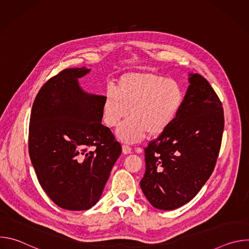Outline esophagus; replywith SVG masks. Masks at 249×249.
<instances>
[{
  "label": "esophagus",
  "mask_w": 249,
  "mask_h": 249,
  "mask_svg": "<svg viewBox=\"0 0 249 249\" xmlns=\"http://www.w3.org/2000/svg\"><path fill=\"white\" fill-rule=\"evenodd\" d=\"M131 152H132V149L129 146H126V145L122 146V153L124 155H129V154H131Z\"/></svg>",
  "instance_id": "1"
}]
</instances>
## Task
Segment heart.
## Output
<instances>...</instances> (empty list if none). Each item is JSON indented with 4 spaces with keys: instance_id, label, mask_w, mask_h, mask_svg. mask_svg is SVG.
<instances>
[{
    "instance_id": "1",
    "label": "heart",
    "mask_w": 249,
    "mask_h": 249,
    "mask_svg": "<svg viewBox=\"0 0 249 249\" xmlns=\"http://www.w3.org/2000/svg\"><path fill=\"white\" fill-rule=\"evenodd\" d=\"M184 89L174 80L149 71L129 72L117 82V89H107L102 104V114L108 127L117 126L131 114L116 131L117 138L128 144L143 140L147 134L158 137L166 131L178 115Z\"/></svg>"
}]
</instances>
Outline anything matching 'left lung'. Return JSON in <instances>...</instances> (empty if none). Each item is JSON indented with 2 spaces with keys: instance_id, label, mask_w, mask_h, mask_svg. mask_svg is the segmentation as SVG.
<instances>
[{
  "instance_id": "8db88e82",
  "label": "left lung",
  "mask_w": 249,
  "mask_h": 249,
  "mask_svg": "<svg viewBox=\"0 0 249 249\" xmlns=\"http://www.w3.org/2000/svg\"><path fill=\"white\" fill-rule=\"evenodd\" d=\"M182 107L170 127L145 149L140 185L157 209L174 210L192 200L209 179L225 126L223 105L208 81L189 74Z\"/></svg>"
}]
</instances>
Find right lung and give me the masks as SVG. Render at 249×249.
Here are the masks:
<instances>
[{
  "label": "right lung",
  "mask_w": 249,
  "mask_h": 249,
  "mask_svg": "<svg viewBox=\"0 0 249 249\" xmlns=\"http://www.w3.org/2000/svg\"><path fill=\"white\" fill-rule=\"evenodd\" d=\"M89 72L86 67L65 69L47 81L29 121L28 151L37 179L57 206L71 211L97 203L122 152L101 124L104 96L79 84Z\"/></svg>",
  "instance_id": "add662e5"
}]
</instances>
